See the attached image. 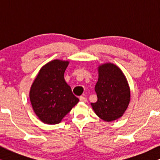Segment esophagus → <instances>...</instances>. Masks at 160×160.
<instances>
[{
    "instance_id": "obj_1",
    "label": "esophagus",
    "mask_w": 160,
    "mask_h": 160,
    "mask_svg": "<svg viewBox=\"0 0 160 160\" xmlns=\"http://www.w3.org/2000/svg\"><path fill=\"white\" fill-rule=\"evenodd\" d=\"M79 100H80V101H82V102H87V98L84 97V96H81V97L79 98Z\"/></svg>"
}]
</instances>
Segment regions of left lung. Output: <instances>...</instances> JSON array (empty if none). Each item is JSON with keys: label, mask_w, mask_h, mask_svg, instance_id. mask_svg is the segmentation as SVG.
Masks as SVG:
<instances>
[{"label": "left lung", "mask_w": 160, "mask_h": 160, "mask_svg": "<svg viewBox=\"0 0 160 160\" xmlns=\"http://www.w3.org/2000/svg\"><path fill=\"white\" fill-rule=\"evenodd\" d=\"M98 80L95 87L98 100L91 103L100 119L111 122L121 117L130 102V89L122 71L112 63L98 68Z\"/></svg>", "instance_id": "8db88e82"}]
</instances>
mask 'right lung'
Instances as JSON below:
<instances>
[{
	"mask_svg": "<svg viewBox=\"0 0 160 160\" xmlns=\"http://www.w3.org/2000/svg\"><path fill=\"white\" fill-rule=\"evenodd\" d=\"M68 63L59 60L48 62L41 68L32 83L30 102L34 112L43 123H60L79 100L64 79Z\"/></svg>",
	"mask_w": 160,
	"mask_h": 160,
	"instance_id": "add662e5",
	"label": "right lung"
}]
</instances>
